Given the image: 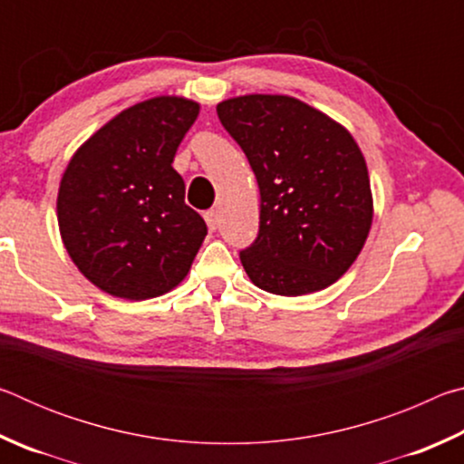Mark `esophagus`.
I'll return each instance as SVG.
<instances>
[{
  "mask_svg": "<svg viewBox=\"0 0 464 464\" xmlns=\"http://www.w3.org/2000/svg\"><path fill=\"white\" fill-rule=\"evenodd\" d=\"M204 221H207L210 231H215L218 227V213H217V210H208V213H204Z\"/></svg>",
  "mask_w": 464,
  "mask_h": 464,
  "instance_id": "1",
  "label": "esophagus"
}]
</instances>
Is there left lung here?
<instances>
[{
	"mask_svg": "<svg viewBox=\"0 0 464 464\" xmlns=\"http://www.w3.org/2000/svg\"><path fill=\"white\" fill-rule=\"evenodd\" d=\"M260 188V233L239 257L272 295L317 293L348 272L372 225L364 155L340 122L304 102L249 93L217 106Z\"/></svg>",
	"mask_w": 464,
	"mask_h": 464,
	"instance_id": "obj_1",
	"label": "left lung"
}]
</instances>
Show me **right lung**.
<instances>
[{
    "mask_svg": "<svg viewBox=\"0 0 464 464\" xmlns=\"http://www.w3.org/2000/svg\"><path fill=\"white\" fill-rule=\"evenodd\" d=\"M200 106L157 96L122 110L73 153L61 178L63 246L92 285L145 301L178 286L207 237L171 168Z\"/></svg>",
    "mask_w": 464,
    "mask_h": 464,
    "instance_id": "right-lung-1",
    "label": "right lung"
}]
</instances>
